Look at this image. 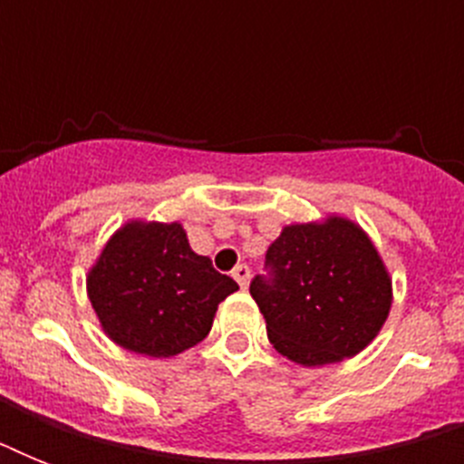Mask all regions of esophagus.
I'll list each match as a JSON object with an SVG mask.
<instances>
[{
    "mask_svg": "<svg viewBox=\"0 0 464 464\" xmlns=\"http://www.w3.org/2000/svg\"><path fill=\"white\" fill-rule=\"evenodd\" d=\"M231 275H233V279H236V282H238L240 286H243V289H246L247 282H250V269H247L246 265H238V267L233 269Z\"/></svg>",
    "mask_w": 464,
    "mask_h": 464,
    "instance_id": "esophagus-1",
    "label": "esophagus"
}]
</instances>
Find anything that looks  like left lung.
<instances>
[{
	"instance_id": "obj_1",
	"label": "left lung",
	"mask_w": 464,
	"mask_h": 464,
	"mask_svg": "<svg viewBox=\"0 0 464 464\" xmlns=\"http://www.w3.org/2000/svg\"><path fill=\"white\" fill-rule=\"evenodd\" d=\"M269 276L250 296L282 356L301 366L352 359L381 332L392 279L373 240L344 217L284 226L267 250Z\"/></svg>"
}]
</instances>
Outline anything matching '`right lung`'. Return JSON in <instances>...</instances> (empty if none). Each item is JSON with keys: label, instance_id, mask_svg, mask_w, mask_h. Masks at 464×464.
I'll return each mask as SVG.
<instances>
[{"label": "right lung", "instance_id": "add662e5", "mask_svg": "<svg viewBox=\"0 0 464 464\" xmlns=\"http://www.w3.org/2000/svg\"><path fill=\"white\" fill-rule=\"evenodd\" d=\"M86 291L115 344L168 359L209 334L218 304L238 284L189 247L178 221H127L89 269Z\"/></svg>", "mask_w": 464, "mask_h": 464}]
</instances>
